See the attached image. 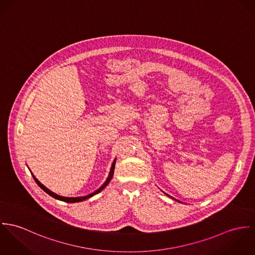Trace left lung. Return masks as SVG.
<instances>
[{"instance_id":"left-lung-1","label":"left lung","mask_w":255,"mask_h":255,"mask_svg":"<svg viewBox=\"0 0 255 255\" xmlns=\"http://www.w3.org/2000/svg\"><path fill=\"white\" fill-rule=\"evenodd\" d=\"M176 200H177V199H176ZM178 201H179V200H178Z\"/></svg>"}]
</instances>
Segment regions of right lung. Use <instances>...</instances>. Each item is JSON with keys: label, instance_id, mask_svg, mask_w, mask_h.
Returning <instances> with one entry per match:
<instances>
[{"label": "right lung", "instance_id": "right-lung-1", "mask_svg": "<svg viewBox=\"0 0 255 255\" xmlns=\"http://www.w3.org/2000/svg\"><path fill=\"white\" fill-rule=\"evenodd\" d=\"M114 166H115V160H114V163H113L112 169H111L110 175H109V177H108L107 181L104 183V185H103L101 188H99L97 191H95L94 193H92V194H90V195H88V196H85V197H78V198H65V197H60V196H58L57 194L53 193L52 191H50L49 189H47L43 184H41V183L37 180V178H36L34 175H32V176H33V178H34L35 182L38 184V186H39L43 191H45L48 195H50L51 197H53L54 198H57V199H58V200H61V201H65V202H79V201L85 200L87 198H90L91 197H93V196L97 195L98 193H100L101 191H103V190H104V188H106V187H107V185L111 182V180H112V178H113V176H114ZM31 174H32V173H31Z\"/></svg>", "mask_w": 255, "mask_h": 255}]
</instances>
